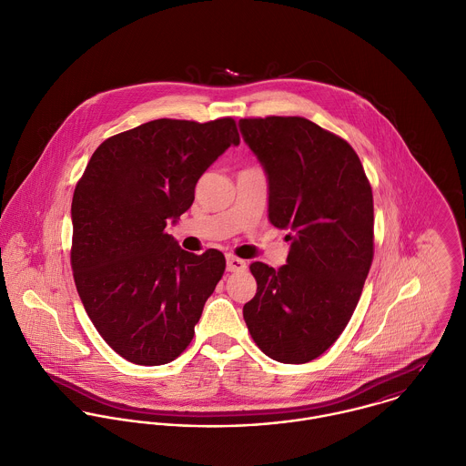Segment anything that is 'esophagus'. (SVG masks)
I'll list each match as a JSON object with an SVG mask.
<instances>
[{
  "instance_id": "esophagus-1",
  "label": "esophagus",
  "mask_w": 466,
  "mask_h": 466,
  "mask_svg": "<svg viewBox=\"0 0 466 466\" xmlns=\"http://www.w3.org/2000/svg\"><path fill=\"white\" fill-rule=\"evenodd\" d=\"M226 268H228V271H231V273L244 271V269H246V262L240 260V258H237V257H233V255H228V258H226Z\"/></svg>"
}]
</instances>
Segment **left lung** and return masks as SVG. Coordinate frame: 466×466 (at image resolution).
I'll list each match as a JSON object with an SVG mask.
<instances>
[{"instance_id":"8db88e82","label":"left lung","mask_w":466,"mask_h":466,"mask_svg":"<svg viewBox=\"0 0 466 466\" xmlns=\"http://www.w3.org/2000/svg\"><path fill=\"white\" fill-rule=\"evenodd\" d=\"M268 175V217L289 229L286 266L253 262L257 295L244 319L264 354L308 363L343 332L374 255L372 189L360 157L304 117L240 119Z\"/></svg>"}]
</instances>
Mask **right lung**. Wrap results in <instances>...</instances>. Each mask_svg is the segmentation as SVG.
Listing matches in <instances>:
<instances>
[{"mask_svg": "<svg viewBox=\"0 0 466 466\" xmlns=\"http://www.w3.org/2000/svg\"><path fill=\"white\" fill-rule=\"evenodd\" d=\"M240 137L231 117L157 119L106 139L72 198V271L103 339L137 365L173 361L191 341L226 269L166 233L189 209L200 175Z\"/></svg>", "mask_w": 466, "mask_h": 466, "instance_id": "1", "label": "right lung"}]
</instances>
